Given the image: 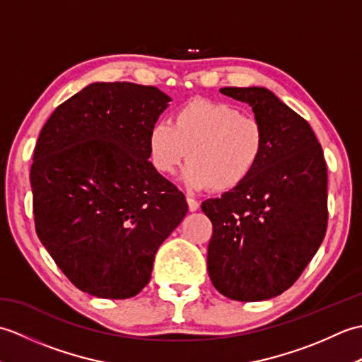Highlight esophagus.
Instances as JSON below:
<instances>
[{"label": "esophagus", "instance_id": "obj_1", "mask_svg": "<svg viewBox=\"0 0 362 362\" xmlns=\"http://www.w3.org/2000/svg\"><path fill=\"white\" fill-rule=\"evenodd\" d=\"M187 202H188V209L189 211H196L199 209V202L193 197H187Z\"/></svg>", "mask_w": 362, "mask_h": 362}]
</instances>
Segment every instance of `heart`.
I'll list each match as a JSON object with an SVG mask.
<instances>
[{
    "mask_svg": "<svg viewBox=\"0 0 362 362\" xmlns=\"http://www.w3.org/2000/svg\"><path fill=\"white\" fill-rule=\"evenodd\" d=\"M148 148L160 174L175 173L188 158L187 187L226 193L255 171L266 149V132L258 118L240 107L193 99L177 110L174 126L158 121L151 127Z\"/></svg>",
    "mask_w": 362,
    "mask_h": 362,
    "instance_id": "heart-1",
    "label": "heart"
}]
</instances>
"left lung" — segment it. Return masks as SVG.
I'll use <instances>...</instances> for the list:
<instances>
[{
  "mask_svg": "<svg viewBox=\"0 0 362 362\" xmlns=\"http://www.w3.org/2000/svg\"><path fill=\"white\" fill-rule=\"evenodd\" d=\"M247 103L266 149L247 180L202 202L213 235L206 267L222 296L259 302L291 288L327 232V163L311 126L263 87H226Z\"/></svg>",
  "mask_w": 362,
  "mask_h": 362,
  "instance_id": "1",
  "label": "left lung"
}]
</instances>
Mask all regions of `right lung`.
<instances>
[{"instance_id":"right-lung-1","label":"right lung","mask_w":362,"mask_h":362,"mask_svg":"<svg viewBox=\"0 0 362 362\" xmlns=\"http://www.w3.org/2000/svg\"><path fill=\"white\" fill-rule=\"evenodd\" d=\"M171 98L151 86L95 82L46 121L30 166L38 240L76 288L136 296L188 211L149 161L151 127Z\"/></svg>"}]
</instances>
